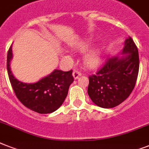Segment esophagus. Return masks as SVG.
Wrapping results in <instances>:
<instances>
[{"label": "esophagus", "instance_id": "obj_1", "mask_svg": "<svg viewBox=\"0 0 149 149\" xmlns=\"http://www.w3.org/2000/svg\"><path fill=\"white\" fill-rule=\"evenodd\" d=\"M80 76H81V72H79V71H77V70H74V71L72 72V77H73V78H74L75 79H78Z\"/></svg>", "mask_w": 149, "mask_h": 149}]
</instances>
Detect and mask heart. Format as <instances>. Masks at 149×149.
Wrapping results in <instances>:
<instances>
[{"mask_svg": "<svg viewBox=\"0 0 149 149\" xmlns=\"http://www.w3.org/2000/svg\"><path fill=\"white\" fill-rule=\"evenodd\" d=\"M90 46L89 41H84L83 42L79 43L77 46V49L79 52L86 51ZM102 58V52L100 49H93L90 50L88 52H86L84 56V63L87 68L93 69L99 65Z\"/></svg>", "mask_w": 149, "mask_h": 149, "instance_id": "1", "label": "heart"}]
</instances>
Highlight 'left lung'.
<instances>
[{
	"instance_id": "obj_1",
	"label": "left lung",
	"mask_w": 149,
	"mask_h": 149,
	"mask_svg": "<svg viewBox=\"0 0 149 149\" xmlns=\"http://www.w3.org/2000/svg\"><path fill=\"white\" fill-rule=\"evenodd\" d=\"M121 56L108 58L95 75L89 77L87 93L103 108H112L132 93L139 70V51L131 37L125 41Z\"/></svg>"
}]
</instances>
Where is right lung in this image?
<instances>
[{
  "label": "right lung",
  "mask_w": 149,
  "mask_h": 149,
  "mask_svg": "<svg viewBox=\"0 0 149 149\" xmlns=\"http://www.w3.org/2000/svg\"><path fill=\"white\" fill-rule=\"evenodd\" d=\"M13 58L12 45L8 52L7 69L15 95L23 105L39 113H50L63 104L70 86L73 82L72 70L63 72L54 70L46 77L34 84L20 81L13 75L10 62Z\"/></svg>",
  "instance_id": "1"
}]
</instances>
